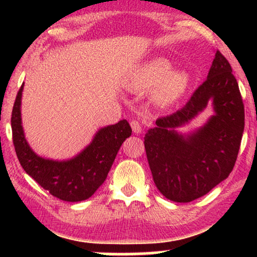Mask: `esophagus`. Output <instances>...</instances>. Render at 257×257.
<instances>
[{"instance_id": "esophagus-1", "label": "esophagus", "mask_w": 257, "mask_h": 257, "mask_svg": "<svg viewBox=\"0 0 257 257\" xmlns=\"http://www.w3.org/2000/svg\"><path fill=\"white\" fill-rule=\"evenodd\" d=\"M131 127L133 130V132L137 133V135H138V133H142V131H143L142 124H140L138 120H132L131 121Z\"/></svg>"}]
</instances>
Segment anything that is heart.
<instances>
[{
  "label": "heart",
  "mask_w": 257,
  "mask_h": 257,
  "mask_svg": "<svg viewBox=\"0 0 257 257\" xmlns=\"http://www.w3.org/2000/svg\"><path fill=\"white\" fill-rule=\"evenodd\" d=\"M171 63L156 58L133 70L127 86L133 91L154 89V97L161 104H171L180 98L188 87L189 77L185 71L171 70Z\"/></svg>",
  "instance_id": "1"
}]
</instances>
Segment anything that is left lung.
<instances>
[{
	"label": "left lung",
	"instance_id": "obj_1",
	"mask_svg": "<svg viewBox=\"0 0 257 257\" xmlns=\"http://www.w3.org/2000/svg\"><path fill=\"white\" fill-rule=\"evenodd\" d=\"M213 100L216 114L188 136L175 128L187 123ZM145 135V150L153 181L174 202L205 195L233 171L244 128V106L231 66L217 50L207 79L180 110L158 118Z\"/></svg>",
	"mask_w": 257,
	"mask_h": 257
}]
</instances>
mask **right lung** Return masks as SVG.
I'll list each match as a JSON object with an SVG mask.
<instances>
[{"instance_id": "add662e5", "label": "right lung", "mask_w": 257, "mask_h": 257, "mask_svg": "<svg viewBox=\"0 0 257 257\" xmlns=\"http://www.w3.org/2000/svg\"><path fill=\"white\" fill-rule=\"evenodd\" d=\"M23 85L17 92L12 113L13 143L21 166L55 198L69 202L89 199L106 179L121 144L131 136V126L124 119L100 128L92 143L70 160L44 159L30 149L24 137L21 119Z\"/></svg>"}]
</instances>
